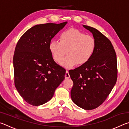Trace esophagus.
Returning <instances> with one entry per match:
<instances>
[{
    "instance_id": "obj_1",
    "label": "esophagus",
    "mask_w": 129,
    "mask_h": 129,
    "mask_svg": "<svg viewBox=\"0 0 129 129\" xmlns=\"http://www.w3.org/2000/svg\"><path fill=\"white\" fill-rule=\"evenodd\" d=\"M70 78V75H69V72L67 71L66 73H65V78H66V79H68V78Z\"/></svg>"
}]
</instances>
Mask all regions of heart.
Returning a JSON list of instances; mask_svg holds the SVG:
<instances>
[{
    "label": "heart",
    "mask_w": 129,
    "mask_h": 129,
    "mask_svg": "<svg viewBox=\"0 0 129 129\" xmlns=\"http://www.w3.org/2000/svg\"><path fill=\"white\" fill-rule=\"evenodd\" d=\"M59 41H50L49 50L53 59L57 62L61 60L60 65L66 68H71L77 64H85L95 51V39L75 28L62 32L59 36ZM66 50L67 56L62 59Z\"/></svg>",
    "instance_id": "b5f03b06"
}]
</instances>
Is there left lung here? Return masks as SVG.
Here are the masks:
<instances>
[{"instance_id":"1","label":"left lung","mask_w":129,"mask_h":129,"mask_svg":"<svg viewBox=\"0 0 129 129\" xmlns=\"http://www.w3.org/2000/svg\"><path fill=\"white\" fill-rule=\"evenodd\" d=\"M92 33L96 48L85 64L69 71L73 82L71 95L76 105L92 110L103 103L117 79V56L110 41L95 28L83 25Z\"/></svg>"}]
</instances>
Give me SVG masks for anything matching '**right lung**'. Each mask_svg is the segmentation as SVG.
Masks as SVG:
<instances>
[{"label": "right lung", "instance_id": "add662e5", "mask_svg": "<svg viewBox=\"0 0 129 129\" xmlns=\"http://www.w3.org/2000/svg\"><path fill=\"white\" fill-rule=\"evenodd\" d=\"M67 23L35 25L17 43L13 58L15 85L30 105L39 106L49 101L64 80L66 71L53 59L49 44Z\"/></svg>", "mask_w": 129, "mask_h": 129}]
</instances>
